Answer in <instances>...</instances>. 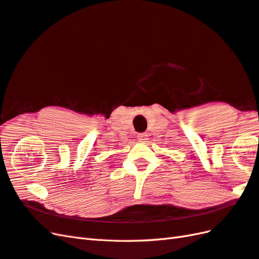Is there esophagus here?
Returning <instances> with one entry per match:
<instances>
[{
  "instance_id": "obj_1",
  "label": "esophagus",
  "mask_w": 259,
  "mask_h": 259,
  "mask_svg": "<svg viewBox=\"0 0 259 259\" xmlns=\"http://www.w3.org/2000/svg\"><path fill=\"white\" fill-rule=\"evenodd\" d=\"M137 138H138L139 141H145V140H147V138H148V135L147 134H139L137 136Z\"/></svg>"
}]
</instances>
